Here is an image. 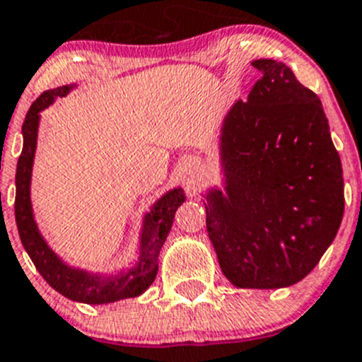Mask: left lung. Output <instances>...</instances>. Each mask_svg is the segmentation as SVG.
<instances>
[{"instance_id": "1", "label": "left lung", "mask_w": 362, "mask_h": 362, "mask_svg": "<svg viewBox=\"0 0 362 362\" xmlns=\"http://www.w3.org/2000/svg\"><path fill=\"white\" fill-rule=\"evenodd\" d=\"M220 129L224 187L202 193L207 235L237 288L276 290L303 281L341 226L344 180L319 96L275 59Z\"/></svg>"}]
</instances>
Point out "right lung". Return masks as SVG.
Here are the masks:
<instances>
[{"mask_svg": "<svg viewBox=\"0 0 362 362\" xmlns=\"http://www.w3.org/2000/svg\"><path fill=\"white\" fill-rule=\"evenodd\" d=\"M76 87V83L49 89L30 105L25 116L21 134H23V149H21L18 168H16V224L20 231L21 244L29 253L40 275L50 288H54L64 297L83 304H109L142 295L153 284L158 273V255L163 242L171 231L175 213L185 200L182 187L162 194L149 213L144 215L140 244H138L136 262L127 269L118 273H93L87 269L74 268L56 255L52 247L47 244L40 228L36 224L30 202V180H33L34 155L37 146V129H40V112L54 103L56 98H64Z\"/></svg>", "mask_w": 362, "mask_h": 362, "instance_id": "right-lung-1", "label": "right lung"}]
</instances>
